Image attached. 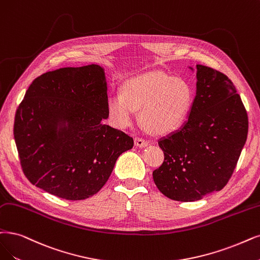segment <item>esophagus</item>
Returning <instances> with one entry per match:
<instances>
[{"mask_svg":"<svg viewBox=\"0 0 260 260\" xmlns=\"http://www.w3.org/2000/svg\"><path fill=\"white\" fill-rule=\"evenodd\" d=\"M135 145L139 148H143L149 145V141H147L146 139H143L141 137H135Z\"/></svg>","mask_w":260,"mask_h":260,"instance_id":"34e87169","label":"esophagus"}]
</instances>
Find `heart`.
I'll list each match as a JSON object with an SVG mask.
<instances>
[{
    "instance_id": "1",
    "label": "heart",
    "mask_w": 260,
    "mask_h": 260,
    "mask_svg": "<svg viewBox=\"0 0 260 260\" xmlns=\"http://www.w3.org/2000/svg\"><path fill=\"white\" fill-rule=\"evenodd\" d=\"M193 92L186 81L161 72H152L129 79L122 94L114 93L108 101V113L120 128L129 126L140 109V120L153 134L176 129L187 115Z\"/></svg>"
}]
</instances>
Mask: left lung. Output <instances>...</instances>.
Wrapping results in <instances>:
<instances>
[{"label":"left lung","instance_id":"obj_1","mask_svg":"<svg viewBox=\"0 0 260 260\" xmlns=\"http://www.w3.org/2000/svg\"><path fill=\"white\" fill-rule=\"evenodd\" d=\"M248 132L246 109L228 77L197 65V93L188 120L158 141L164 161L153 171L161 194L195 201L232 178Z\"/></svg>","mask_w":260,"mask_h":260}]
</instances>
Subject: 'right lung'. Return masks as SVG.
I'll list each match as a JSON object with an SVG mask.
<instances>
[{
    "label": "right lung",
    "mask_w": 260,
    "mask_h": 260,
    "mask_svg": "<svg viewBox=\"0 0 260 260\" xmlns=\"http://www.w3.org/2000/svg\"><path fill=\"white\" fill-rule=\"evenodd\" d=\"M104 71L91 64L48 72L28 86L14 137L26 179L66 200L86 199L108 181L134 139L103 124L108 118ZM65 121L68 126L57 130Z\"/></svg>",
    "instance_id": "right-lung-1"
}]
</instances>
